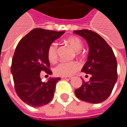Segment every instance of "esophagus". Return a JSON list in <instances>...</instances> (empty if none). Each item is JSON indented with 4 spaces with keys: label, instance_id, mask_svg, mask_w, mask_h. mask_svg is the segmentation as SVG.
I'll use <instances>...</instances> for the list:
<instances>
[{
    "label": "esophagus",
    "instance_id": "esophagus-1",
    "mask_svg": "<svg viewBox=\"0 0 127 127\" xmlns=\"http://www.w3.org/2000/svg\"><path fill=\"white\" fill-rule=\"evenodd\" d=\"M61 78H62V79H66V80H71V77H67V76H64V77H62Z\"/></svg>",
    "mask_w": 127,
    "mask_h": 127
}]
</instances>
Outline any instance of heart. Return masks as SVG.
Listing matches in <instances>:
<instances>
[{"mask_svg":"<svg viewBox=\"0 0 127 127\" xmlns=\"http://www.w3.org/2000/svg\"><path fill=\"white\" fill-rule=\"evenodd\" d=\"M66 42L76 51V55H80L82 47L83 42L79 37H71L66 39ZM57 51L58 46L56 42H53L49 46L47 49V56L50 62L54 63L57 59ZM80 66L79 64L76 61L65 62L62 61L57 64L54 68V73L56 76H71L79 70Z\"/></svg>","mask_w":127,"mask_h":127,"instance_id":"b5f03b06","label":"heart"}]
</instances>
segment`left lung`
Returning a JSON list of instances; mask_svg holds the SVG:
<instances>
[{
	"label": "left lung",
	"mask_w": 127,
	"mask_h": 127,
	"mask_svg": "<svg viewBox=\"0 0 127 127\" xmlns=\"http://www.w3.org/2000/svg\"><path fill=\"white\" fill-rule=\"evenodd\" d=\"M74 33L83 37L89 46V54L81 71L91 75L88 82L75 90L76 97L90 103H100L107 99L117 81V63L114 52L96 32L81 30Z\"/></svg>",
	"instance_id": "left-lung-1"
}]
</instances>
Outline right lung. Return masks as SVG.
Here are the masks:
<instances>
[{"label": "right lung", "instance_id": "obj_1", "mask_svg": "<svg viewBox=\"0 0 127 127\" xmlns=\"http://www.w3.org/2000/svg\"><path fill=\"white\" fill-rule=\"evenodd\" d=\"M65 32L36 28L19 42L12 59L11 73L17 95L26 104L38 107L48 104L53 98L60 78L42 82L40 73L51 75L47 49Z\"/></svg>", "mask_w": 127, "mask_h": 127}]
</instances>
